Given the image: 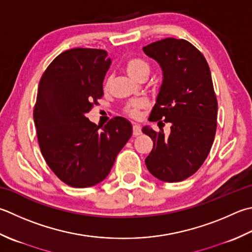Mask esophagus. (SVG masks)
Wrapping results in <instances>:
<instances>
[{
  "mask_svg": "<svg viewBox=\"0 0 252 252\" xmlns=\"http://www.w3.org/2000/svg\"><path fill=\"white\" fill-rule=\"evenodd\" d=\"M142 133V129L139 125H133V135L137 136Z\"/></svg>",
  "mask_w": 252,
  "mask_h": 252,
  "instance_id": "obj_1",
  "label": "esophagus"
}]
</instances>
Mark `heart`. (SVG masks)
I'll use <instances>...</instances> for the list:
<instances>
[{"instance_id": "1", "label": "heart", "mask_w": 252, "mask_h": 252, "mask_svg": "<svg viewBox=\"0 0 252 252\" xmlns=\"http://www.w3.org/2000/svg\"><path fill=\"white\" fill-rule=\"evenodd\" d=\"M126 70L127 74L135 81L143 80L149 77L151 73V65L144 59L141 58H131L126 62ZM147 103L145 100H134L127 103L125 108V112L133 119H139L141 112L145 109Z\"/></svg>"}]
</instances>
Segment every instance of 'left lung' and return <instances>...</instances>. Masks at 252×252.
<instances>
[{
  "instance_id": "8db88e82",
  "label": "left lung",
  "mask_w": 252,
  "mask_h": 252,
  "mask_svg": "<svg viewBox=\"0 0 252 252\" xmlns=\"http://www.w3.org/2000/svg\"><path fill=\"white\" fill-rule=\"evenodd\" d=\"M161 66L164 80L150 121L170 123V134L149 126L142 132L153 140L145 164L165 182H178L195 174L214 142L218 99L205 58L185 39L165 38L143 48Z\"/></svg>"
}]
</instances>
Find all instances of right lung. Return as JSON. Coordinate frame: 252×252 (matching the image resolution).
Masks as SVG:
<instances>
[{
	"mask_svg": "<svg viewBox=\"0 0 252 252\" xmlns=\"http://www.w3.org/2000/svg\"><path fill=\"white\" fill-rule=\"evenodd\" d=\"M110 63L101 49H70L49 64L39 82L33 107L39 147L58 178L74 188L105 179L132 135L125 118H112L100 130L86 117L103 95Z\"/></svg>",
	"mask_w": 252,
	"mask_h": 252,
	"instance_id": "add662e5",
	"label": "right lung"
}]
</instances>
